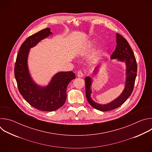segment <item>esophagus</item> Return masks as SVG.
<instances>
[{"label":"esophagus","mask_w":152,"mask_h":152,"mask_svg":"<svg viewBox=\"0 0 152 152\" xmlns=\"http://www.w3.org/2000/svg\"><path fill=\"white\" fill-rule=\"evenodd\" d=\"M77 76L79 77H82L83 76V73L81 71H79L77 72Z\"/></svg>","instance_id":"obj_1"}]
</instances>
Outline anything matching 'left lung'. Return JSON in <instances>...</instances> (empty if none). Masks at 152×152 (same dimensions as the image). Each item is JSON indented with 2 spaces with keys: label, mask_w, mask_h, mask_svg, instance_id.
Segmentation results:
<instances>
[{
  "label": "left lung",
  "mask_w": 152,
  "mask_h": 152,
  "mask_svg": "<svg viewBox=\"0 0 152 152\" xmlns=\"http://www.w3.org/2000/svg\"><path fill=\"white\" fill-rule=\"evenodd\" d=\"M111 59H118V61L125 62L126 65L125 88L121 95L116 99L106 104H100L94 102L91 98L92 80L88 76L85 78L86 99L93 107L101 111H111L120 107L123 104L133 91L137 76V64L132 49L127 40L118 34H117V46L115 50L111 56Z\"/></svg>",
  "instance_id": "1"
}]
</instances>
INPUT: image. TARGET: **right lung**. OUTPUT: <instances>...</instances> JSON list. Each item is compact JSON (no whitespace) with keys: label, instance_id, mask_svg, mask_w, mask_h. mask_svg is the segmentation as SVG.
<instances>
[{"label":"right lung","instance_id":"obj_1","mask_svg":"<svg viewBox=\"0 0 152 152\" xmlns=\"http://www.w3.org/2000/svg\"><path fill=\"white\" fill-rule=\"evenodd\" d=\"M52 34L50 29L46 28L29 37L19 49L14 68L15 77L21 95L32 106L44 111H56L64 104L67 85L75 79L73 72H59L45 87L37 85L32 79L27 62L30 49Z\"/></svg>","mask_w":152,"mask_h":152}]
</instances>
